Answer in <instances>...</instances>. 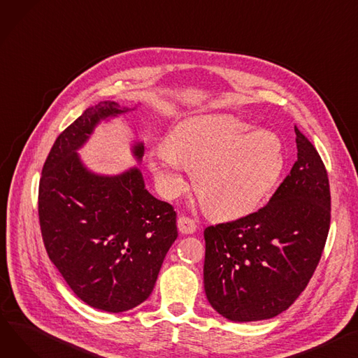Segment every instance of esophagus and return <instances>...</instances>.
I'll use <instances>...</instances> for the list:
<instances>
[{
  "instance_id": "34e87169",
  "label": "esophagus",
  "mask_w": 358,
  "mask_h": 358,
  "mask_svg": "<svg viewBox=\"0 0 358 358\" xmlns=\"http://www.w3.org/2000/svg\"><path fill=\"white\" fill-rule=\"evenodd\" d=\"M177 226H178V230L184 234H192L197 229L196 222L193 219L187 217V216H180L178 220H177Z\"/></svg>"
}]
</instances>
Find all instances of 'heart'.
Here are the masks:
<instances>
[{
  "mask_svg": "<svg viewBox=\"0 0 358 358\" xmlns=\"http://www.w3.org/2000/svg\"><path fill=\"white\" fill-rule=\"evenodd\" d=\"M230 115L181 119L165 136L166 148L150 154V169L166 199L187 185L184 166L194 169V188L214 217L236 219L255 211L271 194L285 169L280 138Z\"/></svg>",
  "mask_w": 358,
  "mask_h": 358,
  "instance_id": "b5f03b06",
  "label": "heart"
}]
</instances>
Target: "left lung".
<instances>
[{"instance_id": "obj_1", "label": "left lung", "mask_w": 358, "mask_h": 358, "mask_svg": "<svg viewBox=\"0 0 358 358\" xmlns=\"http://www.w3.org/2000/svg\"><path fill=\"white\" fill-rule=\"evenodd\" d=\"M298 159L269 203L204 230L208 302L236 322L269 320L288 309L313 278L331 223L325 165L295 125Z\"/></svg>"}]
</instances>
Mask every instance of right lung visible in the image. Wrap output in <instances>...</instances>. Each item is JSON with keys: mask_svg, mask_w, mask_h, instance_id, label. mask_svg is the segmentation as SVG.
Returning a JSON list of instances; mask_svg holds the SVG:
<instances>
[{"mask_svg": "<svg viewBox=\"0 0 358 358\" xmlns=\"http://www.w3.org/2000/svg\"><path fill=\"white\" fill-rule=\"evenodd\" d=\"M115 102L86 109L55 141L38 185L44 248L69 287L87 305L124 313L152 292L177 239V213L151 196L142 174L89 173L79 150L101 119L128 112ZM138 159L144 147H134Z\"/></svg>", "mask_w": 358, "mask_h": 358, "instance_id": "1", "label": "right lung"}]
</instances>
